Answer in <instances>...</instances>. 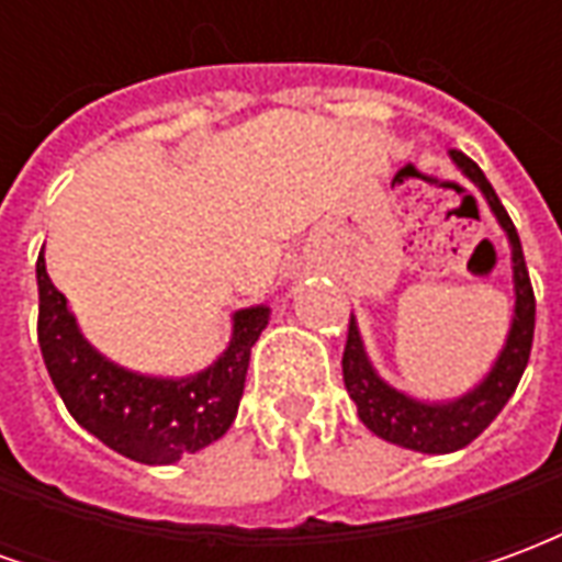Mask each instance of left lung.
I'll use <instances>...</instances> for the list:
<instances>
[{
	"mask_svg": "<svg viewBox=\"0 0 562 562\" xmlns=\"http://www.w3.org/2000/svg\"><path fill=\"white\" fill-rule=\"evenodd\" d=\"M451 159L458 161L460 171L482 189V195L487 198V204L494 210L499 225L506 228L508 244H512L515 297L518 301H515V318H512L506 349L499 352L494 370L487 373L482 385L454 403L413 401V397L385 385L367 361L364 342L358 337L355 318H349V337H346V349H342V382H346V391L358 406V418L382 439L413 448V451H424V454H446V451L470 446L472 439L503 413V406L515 394L520 376H524V367L530 361L532 330H536V294H532L530 270L524 261L515 222L508 220L494 186L487 183L482 168L467 153L451 149Z\"/></svg>",
	"mask_w": 562,
	"mask_h": 562,
	"instance_id": "obj_1",
	"label": "left lung"
}]
</instances>
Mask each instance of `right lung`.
Listing matches in <instances>:
<instances>
[{
	"mask_svg": "<svg viewBox=\"0 0 562 562\" xmlns=\"http://www.w3.org/2000/svg\"><path fill=\"white\" fill-rule=\"evenodd\" d=\"M38 277V346L47 373L71 418L104 446L138 463H173L216 442L232 427L244 397L246 367L258 334L268 328V306L234 313L232 346L204 373L189 379H149L111 364L83 340L42 256Z\"/></svg>",
	"mask_w": 562,
	"mask_h": 562,
	"instance_id": "add662e5",
	"label": "right lung"
}]
</instances>
